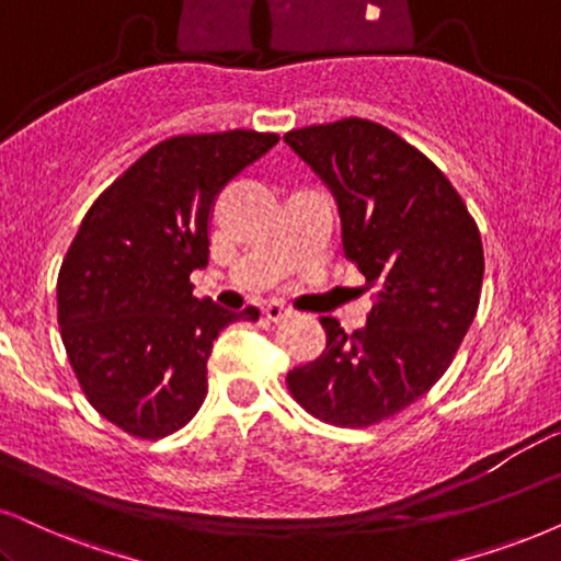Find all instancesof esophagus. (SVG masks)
Returning a JSON list of instances; mask_svg holds the SVG:
<instances>
[{
	"label": "esophagus",
	"mask_w": 561,
	"mask_h": 561,
	"mask_svg": "<svg viewBox=\"0 0 561 561\" xmlns=\"http://www.w3.org/2000/svg\"><path fill=\"white\" fill-rule=\"evenodd\" d=\"M264 316L268 318V321L279 323V321H285V318L293 316V308H287V305H282V302H268L264 308Z\"/></svg>",
	"instance_id": "esophagus-1"
}]
</instances>
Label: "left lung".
I'll use <instances>...</instances> for the list:
<instances>
[{"label": "left lung", "mask_w": 561, "mask_h": 561, "mask_svg": "<svg viewBox=\"0 0 561 561\" xmlns=\"http://www.w3.org/2000/svg\"><path fill=\"white\" fill-rule=\"evenodd\" d=\"M285 141L331 191L344 256L378 287L363 329L321 318L325 350L287 386L318 420L367 427L427 393L456 357L479 308V230L450 181L386 126L342 118Z\"/></svg>", "instance_id": "1"}]
</instances>
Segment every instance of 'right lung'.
I'll return each mask as SVG.
<instances>
[{
	"mask_svg": "<svg viewBox=\"0 0 561 561\" xmlns=\"http://www.w3.org/2000/svg\"><path fill=\"white\" fill-rule=\"evenodd\" d=\"M276 141L243 129L160 141L82 219L56 282L61 342L88 401L129 435L191 422L217 333L259 318L198 300L188 276L209 264L219 191Z\"/></svg>",
	"mask_w": 561,
	"mask_h": 561,
	"instance_id": "add662e5",
	"label": "right lung"
}]
</instances>
